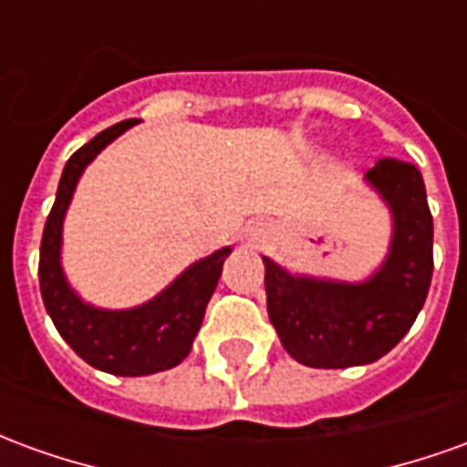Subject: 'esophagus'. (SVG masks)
I'll return each instance as SVG.
<instances>
[{
  "label": "esophagus",
  "instance_id": "esophagus-1",
  "mask_svg": "<svg viewBox=\"0 0 467 467\" xmlns=\"http://www.w3.org/2000/svg\"><path fill=\"white\" fill-rule=\"evenodd\" d=\"M254 230H257V227H254ZM260 233H263V227H260Z\"/></svg>",
  "mask_w": 467,
  "mask_h": 467
}]
</instances>
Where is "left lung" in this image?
Returning a JSON list of instances; mask_svg holds the SVG:
<instances>
[{"label":"left lung","instance_id":"obj_1","mask_svg":"<svg viewBox=\"0 0 467 467\" xmlns=\"http://www.w3.org/2000/svg\"><path fill=\"white\" fill-rule=\"evenodd\" d=\"M362 180L392 220L388 254L365 280L290 273L263 257L270 323L285 350L307 368L380 360L410 330L431 290L432 214L420 170L382 157Z\"/></svg>","mask_w":467,"mask_h":467}]
</instances>
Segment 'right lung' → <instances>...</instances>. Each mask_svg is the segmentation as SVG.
<instances>
[{
  "label": "right lung",
  "instance_id": "right-lung-1",
  "mask_svg": "<svg viewBox=\"0 0 467 467\" xmlns=\"http://www.w3.org/2000/svg\"><path fill=\"white\" fill-rule=\"evenodd\" d=\"M137 122L124 119L107 127L67 160L39 247V290L59 335L92 368L124 378L170 370L190 355L224 260L233 253V247L214 250L184 267L152 300L124 310L87 303L69 285L62 267V233L77 182L97 154Z\"/></svg>",
  "mask_w": 467,
  "mask_h": 467
}]
</instances>
